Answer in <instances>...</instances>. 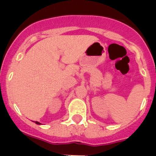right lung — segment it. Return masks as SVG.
Listing matches in <instances>:
<instances>
[{
  "mask_svg": "<svg viewBox=\"0 0 156 156\" xmlns=\"http://www.w3.org/2000/svg\"><path fill=\"white\" fill-rule=\"evenodd\" d=\"M35 123H36V124H38V125H40V124H41V123H40V122H37V121H36V122H35Z\"/></svg>",
  "mask_w": 156,
  "mask_h": 156,
  "instance_id": "add662e5",
  "label": "right lung"
}]
</instances>
